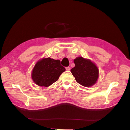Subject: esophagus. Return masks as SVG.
<instances>
[{"label": "esophagus", "instance_id": "1", "mask_svg": "<svg viewBox=\"0 0 130 130\" xmlns=\"http://www.w3.org/2000/svg\"><path fill=\"white\" fill-rule=\"evenodd\" d=\"M66 70H67V71H69L70 70V68L69 67H67L66 68Z\"/></svg>", "mask_w": 130, "mask_h": 130}]
</instances>
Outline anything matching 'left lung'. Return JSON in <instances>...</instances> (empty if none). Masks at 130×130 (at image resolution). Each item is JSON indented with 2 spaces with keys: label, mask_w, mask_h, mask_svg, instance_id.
<instances>
[{
  "label": "left lung",
  "mask_w": 130,
  "mask_h": 130,
  "mask_svg": "<svg viewBox=\"0 0 130 130\" xmlns=\"http://www.w3.org/2000/svg\"><path fill=\"white\" fill-rule=\"evenodd\" d=\"M75 67L71 72L76 81L82 86L90 87L94 85L99 77L98 67L89 59L78 57L74 60Z\"/></svg>",
  "instance_id": "1"
}]
</instances>
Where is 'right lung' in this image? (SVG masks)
<instances>
[{
	"label": "right lung",
	"instance_id": "add662e5",
	"mask_svg": "<svg viewBox=\"0 0 130 130\" xmlns=\"http://www.w3.org/2000/svg\"><path fill=\"white\" fill-rule=\"evenodd\" d=\"M65 68L61 65L59 60L50 57L38 60L33 69L31 77L35 83L40 87H48L56 82Z\"/></svg>",
	"mask_w": 130,
	"mask_h": 130
}]
</instances>
